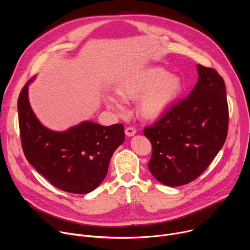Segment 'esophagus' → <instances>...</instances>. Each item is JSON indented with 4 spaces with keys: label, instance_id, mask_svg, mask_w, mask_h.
<instances>
[{
    "label": "esophagus",
    "instance_id": "obj_1",
    "mask_svg": "<svg viewBox=\"0 0 250 250\" xmlns=\"http://www.w3.org/2000/svg\"><path fill=\"white\" fill-rule=\"evenodd\" d=\"M125 134H126L127 136H132V135H134V134L136 133V128L133 127V126H127V127L125 128Z\"/></svg>",
    "mask_w": 250,
    "mask_h": 250
}]
</instances>
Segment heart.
Here are the masks:
<instances>
[{
	"mask_svg": "<svg viewBox=\"0 0 250 250\" xmlns=\"http://www.w3.org/2000/svg\"><path fill=\"white\" fill-rule=\"evenodd\" d=\"M182 90L181 80L169 75L162 68L152 67L124 79L117 86L123 99H136L138 114L147 120L159 117ZM106 104L114 109H122L120 99L115 95L106 97Z\"/></svg>",
	"mask_w": 250,
	"mask_h": 250,
	"instance_id": "heart-1",
	"label": "heart"
}]
</instances>
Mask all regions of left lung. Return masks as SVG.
<instances>
[{"mask_svg": "<svg viewBox=\"0 0 250 250\" xmlns=\"http://www.w3.org/2000/svg\"><path fill=\"white\" fill-rule=\"evenodd\" d=\"M199 80L185 99L174 104L145 135L152 145L148 168L164 185L177 187L198 178L223 147L229 105L223 77L197 65Z\"/></svg>", "mask_w": 250, "mask_h": 250, "instance_id": "8db88e82", "label": "left lung"}]
</instances>
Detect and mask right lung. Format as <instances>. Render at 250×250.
<instances>
[{"label": "right lung", "instance_id": "obj_1", "mask_svg": "<svg viewBox=\"0 0 250 250\" xmlns=\"http://www.w3.org/2000/svg\"><path fill=\"white\" fill-rule=\"evenodd\" d=\"M29 79L18 100L21 146L25 158L54 187L73 194L95 190L104 179L114 151L125 140L123 124L104 126L83 122L63 132L43 126L27 97Z\"/></svg>", "mask_w": 250, "mask_h": 250}]
</instances>
